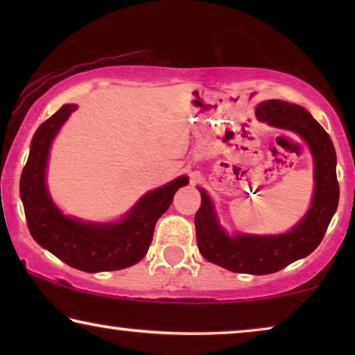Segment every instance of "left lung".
Returning <instances> with one entry per match:
<instances>
[{
    "label": "left lung",
    "mask_w": 355,
    "mask_h": 355,
    "mask_svg": "<svg viewBox=\"0 0 355 355\" xmlns=\"http://www.w3.org/2000/svg\"><path fill=\"white\" fill-rule=\"evenodd\" d=\"M255 114L259 121L299 134L307 142L315 164V191L307 215L284 234L230 236L218 223L210 197L198 187L202 203L196 213L197 245L211 263L236 273L270 275L312 254L322 242L338 208L336 152L322 125L307 110L283 100L261 101Z\"/></svg>",
    "instance_id": "1"
}]
</instances>
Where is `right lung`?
<instances>
[{"mask_svg": "<svg viewBox=\"0 0 355 355\" xmlns=\"http://www.w3.org/2000/svg\"><path fill=\"white\" fill-rule=\"evenodd\" d=\"M77 105H64L33 134L31 153L21 176V198L28 231L37 244L72 268L98 273L123 270L147 254L158 218L171 205L181 176L145 193L118 223H89L62 215L46 189V163L53 139Z\"/></svg>", "mask_w": 355, "mask_h": 355, "instance_id": "1", "label": "right lung"}]
</instances>
